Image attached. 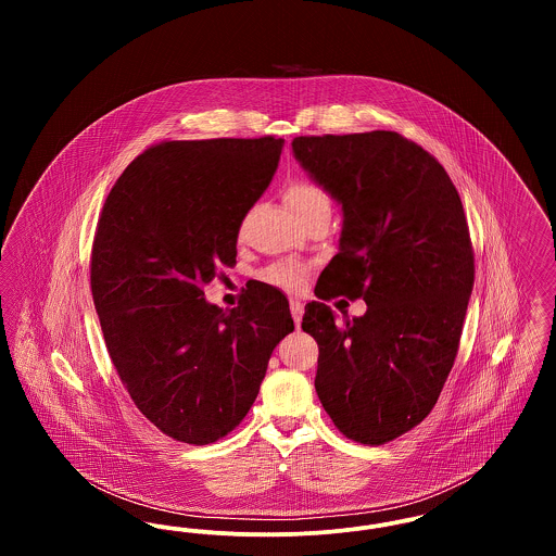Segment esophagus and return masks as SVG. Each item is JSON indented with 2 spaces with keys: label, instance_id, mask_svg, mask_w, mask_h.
<instances>
[{
  "label": "esophagus",
  "instance_id": "1",
  "mask_svg": "<svg viewBox=\"0 0 556 556\" xmlns=\"http://www.w3.org/2000/svg\"><path fill=\"white\" fill-rule=\"evenodd\" d=\"M290 311L291 317H293V323H295V327H300L302 317H304V304H302V302H298V300H291Z\"/></svg>",
  "mask_w": 556,
  "mask_h": 556
}]
</instances>
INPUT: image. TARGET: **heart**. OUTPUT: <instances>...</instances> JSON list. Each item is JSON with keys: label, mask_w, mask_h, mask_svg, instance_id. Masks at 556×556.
Segmentation results:
<instances>
[{"label": "heart", "mask_w": 556, "mask_h": 556, "mask_svg": "<svg viewBox=\"0 0 556 556\" xmlns=\"http://www.w3.org/2000/svg\"><path fill=\"white\" fill-rule=\"evenodd\" d=\"M286 200L298 218L308 212L317 211V208H329L327 191L311 179H293L290 186L286 187ZM263 277L268 283L286 288V290H293L300 283V273L293 266L288 265L270 266V268H266Z\"/></svg>", "instance_id": "b5f03b06"}]
</instances>
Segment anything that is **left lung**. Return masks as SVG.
<instances>
[{
	"mask_svg": "<svg viewBox=\"0 0 556 556\" xmlns=\"http://www.w3.org/2000/svg\"><path fill=\"white\" fill-rule=\"evenodd\" d=\"M291 148L344 211L315 293L367 302L340 323L306 304L318 400L345 438L379 446L424 421L454 365L476 279L463 202L444 166L396 131L304 135Z\"/></svg>",
	"mask_w": 556,
	"mask_h": 556,
	"instance_id": "left-lung-1",
	"label": "left lung"
}]
</instances>
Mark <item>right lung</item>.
Returning a JSON list of instances; mask_svg holds the SVG:
<instances>
[{
  "mask_svg": "<svg viewBox=\"0 0 556 556\" xmlns=\"http://www.w3.org/2000/svg\"><path fill=\"white\" fill-rule=\"evenodd\" d=\"M281 150L273 135L162 141L125 168L100 214L91 293L108 354L141 415L177 442L204 446L233 431L293 331L275 288L231 311L202 290L236 265L241 220Z\"/></svg>",
  "mask_w": 556,
  "mask_h": 556,
  "instance_id": "right-lung-1",
  "label": "right lung"
}]
</instances>
